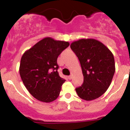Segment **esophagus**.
Instances as JSON below:
<instances>
[{"mask_svg":"<svg viewBox=\"0 0 130 130\" xmlns=\"http://www.w3.org/2000/svg\"><path fill=\"white\" fill-rule=\"evenodd\" d=\"M68 79H70H70H72V75H69V76L68 77Z\"/></svg>","mask_w":130,"mask_h":130,"instance_id":"34e87169","label":"esophagus"}]
</instances>
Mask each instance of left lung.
Returning <instances> with one entry per match:
<instances>
[{
  "instance_id": "obj_1",
  "label": "left lung",
  "mask_w": 130,
  "mask_h": 130,
  "mask_svg": "<svg viewBox=\"0 0 130 130\" xmlns=\"http://www.w3.org/2000/svg\"><path fill=\"white\" fill-rule=\"evenodd\" d=\"M81 64L84 82L75 88L86 101L98 98L111 85L115 72L113 55L105 45L95 39H80L70 45Z\"/></svg>"
}]
</instances>
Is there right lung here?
<instances>
[{
	"instance_id": "add662e5",
	"label": "right lung",
	"mask_w": 130,
	"mask_h": 130,
	"mask_svg": "<svg viewBox=\"0 0 130 130\" xmlns=\"http://www.w3.org/2000/svg\"><path fill=\"white\" fill-rule=\"evenodd\" d=\"M69 45L68 42L47 37L23 55L19 66L21 78L30 94L38 100L49 103L59 96L66 81L58 75L57 58Z\"/></svg>"
}]
</instances>
